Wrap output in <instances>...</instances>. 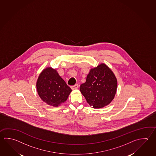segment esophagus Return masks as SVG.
I'll use <instances>...</instances> for the list:
<instances>
[{"label":"esophagus","mask_w":156,"mask_h":156,"mask_svg":"<svg viewBox=\"0 0 156 156\" xmlns=\"http://www.w3.org/2000/svg\"><path fill=\"white\" fill-rule=\"evenodd\" d=\"M71 87V88L72 89H77L78 88V84H76L75 85H72Z\"/></svg>","instance_id":"34e87169"}]
</instances>
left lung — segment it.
<instances>
[{"instance_id":"obj_1","label":"left lung","mask_w":156,"mask_h":156,"mask_svg":"<svg viewBox=\"0 0 156 156\" xmlns=\"http://www.w3.org/2000/svg\"><path fill=\"white\" fill-rule=\"evenodd\" d=\"M117 80L105 64L91 69L80 90L89 104L94 108L108 105L113 100L117 89Z\"/></svg>"}]
</instances>
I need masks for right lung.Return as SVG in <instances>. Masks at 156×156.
<instances>
[{"instance_id":"1","label":"right lung","mask_w":156,"mask_h":156,"mask_svg":"<svg viewBox=\"0 0 156 156\" xmlns=\"http://www.w3.org/2000/svg\"><path fill=\"white\" fill-rule=\"evenodd\" d=\"M36 87L41 99L53 106L66 101L72 91L57 71L51 67L46 68L40 74Z\"/></svg>"}]
</instances>
